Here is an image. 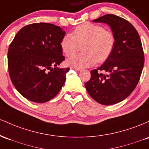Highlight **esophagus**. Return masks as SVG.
Instances as JSON below:
<instances>
[{"label":"esophagus","instance_id":"esophagus-1","mask_svg":"<svg viewBox=\"0 0 149 149\" xmlns=\"http://www.w3.org/2000/svg\"><path fill=\"white\" fill-rule=\"evenodd\" d=\"M70 69L74 70H76V71H79V70H80V69H78V68H74V67H70Z\"/></svg>","mask_w":149,"mask_h":149}]
</instances>
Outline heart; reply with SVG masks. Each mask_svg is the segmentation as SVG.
Listing matches in <instances>:
<instances>
[{"instance_id":"b5f03b06","label":"heart","mask_w":149,"mask_h":149,"mask_svg":"<svg viewBox=\"0 0 149 149\" xmlns=\"http://www.w3.org/2000/svg\"><path fill=\"white\" fill-rule=\"evenodd\" d=\"M84 45L83 46V45ZM115 45V35L102 25L86 22L79 25L73 35L65 34L61 41V48L66 56H71L83 45V54L70 57V65L75 68L92 66L96 61L103 63L111 56Z\"/></svg>"}]
</instances>
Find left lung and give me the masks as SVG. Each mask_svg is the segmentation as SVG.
Listing matches in <instances>:
<instances>
[{
  "label": "left lung",
  "instance_id": "left-lung-1",
  "mask_svg": "<svg viewBox=\"0 0 149 149\" xmlns=\"http://www.w3.org/2000/svg\"><path fill=\"white\" fill-rule=\"evenodd\" d=\"M110 26L115 37V45L106 61L91 71V79L84 86L90 96L102 105H113L128 97L139 81L144 64V56L137 31L127 20L115 15L93 20ZM98 70L106 74L98 73Z\"/></svg>",
  "mask_w": 149,
  "mask_h": 149
}]
</instances>
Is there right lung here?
I'll list each match as a JSON object with an SVG mask.
<instances>
[{
	"label": "right lung",
	"mask_w": 149,
	"mask_h": 149,
	"mask_svg": "<svg viewBox=\"0 0 149 149\" xmlns=\"http://www.w3.org/2000/svg\"><path fill=\"white\" fill-rule=\"evenodd\" d=\"M65 35L59 26L34 23L22 28L10 45V77L18 92L27 100L46 103L58 94L65 82L70 68H57L65 60L61 48Z\"/></svg>",
	"instance_id": "1"
}]
</instances>
